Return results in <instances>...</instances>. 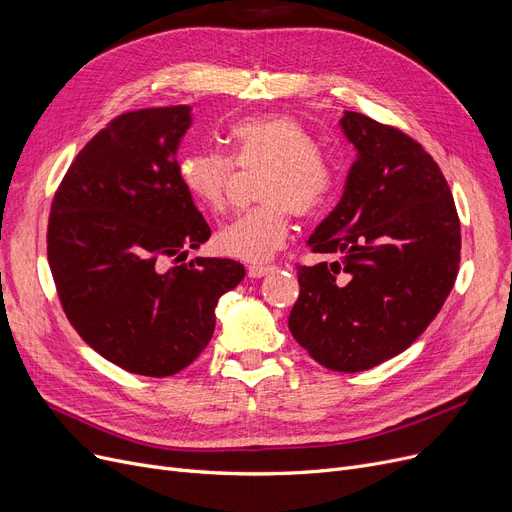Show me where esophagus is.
<instances>
[{"mask_svg":"<svg viewBox=\"0 0 512 512\" xmlns=\"http://www.w3.org/2000/svg\"><path fill=\"white\" fill-rule=\"evenodd\" d=\"M271 271H275V264H250L248 266V275L254 277V279L269 275Z\"/></svg>","mask_w":512,"mask_h":512,"instance_id":"obj_1","label":"esophagus"}]
</instances>
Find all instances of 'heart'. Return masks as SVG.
Returning a JSON list of instances; mask_svg holds the SVG:
<instances>
[{"instance_id":"1","label":"heart","mask_w":512,"mask_h":512,"mask_svg":"<svg viewBox=\"0 0 512 512\" xmlns=\"http://www.w3.org/2000/svg\"><path fill=\"white\" fill-rule=\"evenodd\" d=\"M231 156L218 150L187 152L177 175L193 202L210 212L227 208V191L239 168L266 166L258 185L260 206L239 214L216 233L223 254L264 262L285 246L291 212L312 216L335 189V170L314 137L291 116H248L229 129Z\"/></svg>"}]
</instances>
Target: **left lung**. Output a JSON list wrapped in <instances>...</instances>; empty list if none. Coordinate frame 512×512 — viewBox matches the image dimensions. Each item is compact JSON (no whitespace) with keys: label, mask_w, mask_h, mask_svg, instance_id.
I'll return each instance as SVG.
<instances>
[{"label":"left lung","mask_w":512,"mask_h":512,"mask_svg":"<svg viewBox=\"0 0 512 512\" xmlns=\"http://www.w3.org/2000/svg\"><path fill=\"white\" fill-rule=\"evenodd\" d=\"M356 148L344 196L308 246L337 260L298 264L289 314L296 342L323 367L356 373L404 352L454 287L460 221L423 145L360 112L339 120Z\"/></svg>","instance_id":"left-lung-1"}]
</instances>
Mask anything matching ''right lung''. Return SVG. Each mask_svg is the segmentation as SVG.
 <instances>
[{
	"instance_id": "obj_1",
	"label": "right lung",
	"mask_w": 512,
	"mask_h": 512,
	"mask_svg": "<svg viewBox=\"0 0 512 512\" xmlns=\"http://www.w3.org/2000/svg\"><path fill=\"white\" fill-rule=\"evenodd\" d=\"M189 106L116 116L72 160L47 223V260L66 319L97 354L168 377L200 356L214 308L246 271L185 262L210 227L177 175Z\"/></svg>"
}]
</instances>
